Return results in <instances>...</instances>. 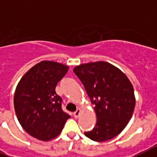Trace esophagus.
<instances>
[{
    "label": "esophagus",
    "mask_w": 157,
    "mask_h": 157,
    "mask_svg": "<svg viewBox=\"0 0 157 157\" xmlns=\"http://www.w3.org/2000/svg\"><path fill=\"white\" fill-rule=\"evenodd\" d=\"M81 109H77L76 110V111L74 112V113H73V115H74V117L76 118H77L79 117V116H80V114H81Z\"/></svg>",
    "instance_id": "esophagus-1"
}]
</instances>
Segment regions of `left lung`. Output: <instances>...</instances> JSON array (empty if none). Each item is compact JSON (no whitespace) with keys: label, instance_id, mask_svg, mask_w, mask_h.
Instances as JSON below:
<instances>
[{"label":"left lung","instance_id":"left-lung-1","mask_svg":"<svg viewBox=\"0 0 157 157\" xmlns=\"http://www.w3.org/2000/svg\"><path fill=\"white\" fill-rule=\"evenodd\" d=\"M73 72L95 105L96 126L85 135L97 142L114 138L128 124L136 105L133 85L128 77L105 61L82 63L76 66Z\"/></svg>","mask_w":157,"mask_h":157}]
</instances>
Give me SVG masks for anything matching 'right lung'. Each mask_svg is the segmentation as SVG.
Segmentation results:
<instances>
[{"instance_id": "add662e5", "label": "right lung", "mask_w": 157, "mask_h": 157, "mask_svg": "<svg viewBox=\"0 0 157 157\" xmlns=\"http://www.w3.org/2000/svg\"><path fill=\"white\" fill-rule=\"evenodd\" d=\"M68 66L54 61H41L25 72L17 85L13 104L17 118L25 132L42 141L59 135L70 115L61 108L57 83Z\"/></svg>"}]
</instances>
